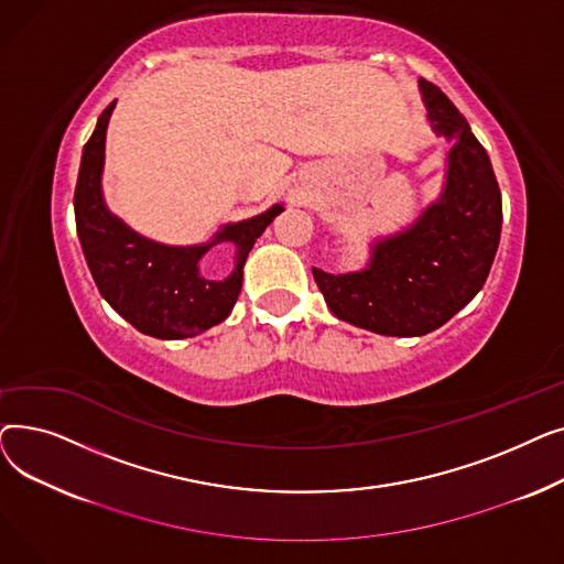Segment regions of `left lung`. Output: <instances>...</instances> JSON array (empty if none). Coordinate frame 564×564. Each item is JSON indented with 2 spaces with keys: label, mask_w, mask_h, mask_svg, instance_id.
Returning <instances> with one entry per match:
<instances>
[{
  "label": "left lung",
  "mask_w": 564,
  "mask_h": 564,
  "mask_svg": "<svg viewBox=\"0 0 564 564\" xmlns=\"http://www.w3.org/2000/svg\"><path fill=\"white\" fill-rule=\"evenodd\" d=\"M432 128L448 137L441 198L404 232L372 247L364 272L313 279L332 313L381 336H425L485 285L500 240L502 203L489 155L451 98L421 79Z\"/></svg>",
  "instance_id": "8db88e82"
}]
</instances>
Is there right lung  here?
I'll use <instances>...</instances> for the list:
<instances>
[{
    "label": "right lung",
    "mask_w": 564,
    "mask_h": 564,
    "mask_svg": "<svg viewBox=\"0 0 564 564\" xmlns=\"http://www.w3.org/2000/svg\"><path fill=\"white\" fill-rule=\"evenodd\" d=\"M113 105L116 100L100 113L84 145L75 185V224L86 264L109 306L141 334L162 340L198 336L230 315L242 290L247 256L283 207L274 205L253 219L224 226L210 245L185 249L145 240L102 200L105 132ZM217 241L236 245V270L224 282L205 280L197 270V260Z\"/></svg>",
    "instance_id": "add662e5"
}]
</instances>
